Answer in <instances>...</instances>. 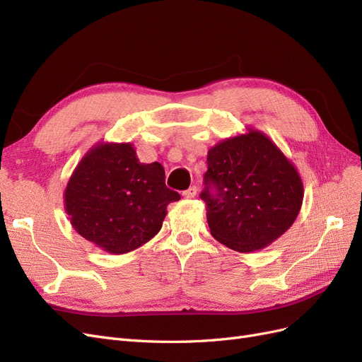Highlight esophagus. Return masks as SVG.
I'll return each mask as SVG.
<instances>
[{"label": "esophagus", "mask_w": 362, "mask_h": 362, "mask_svg": "<svg viewBox=\"0 0 362 362\" xmlns=\"http://www.w3.org/2000/svg\"><path fill=\"white\" fill-rule=\"evenodd\" d=\"M198 194V187H196V185H192L190 189H187L185 190L184 193H182V196L184 198H189V199H192V198H194V196Z\"/></svg>", "instance_id": "34e87169"}]
</instances>
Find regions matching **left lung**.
Masks as SVG:
<instances>
[{
	"label": "left lung",
	"mask_w": 362,
	"mask_h": 362,
	"mask_svg": "<svg viewBox=\"0 0 362 362\" xmlns=\"http://www.w3.org/2000/svg\"><path fill=\"white\" fill-rule=\"evenodd\" d=\"M201 199L217 242L254 252L275 242L299 214L303 185L278 146L255 129L208 151Z\"/></svg>",
	"instance_id": "left-lung-1"
}]
</instances>
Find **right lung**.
I'll list each match as a JSON object with an SVG mask.
<instances>
[{
  "mask_svg": "<svg viewBox=\"0 0 362 362\" xmlns=\"http://www.w3.org/2000/svg\"><path fill=\"white\" fill-rule=\"evenodd\" d=\"M160 163H140L133 145L101 144L83 157L64 192L75 231L110 254H127L154 237L166 206L180 201Z\"/></svg>",
  "mask_w": 362,
  "mask_h": 362,
  "instance_id": "add662e5",
  "label": "right lung"
}]
</instances>
